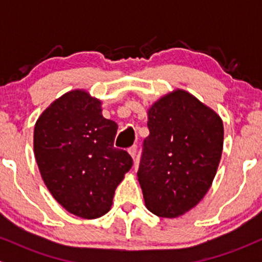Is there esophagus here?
Masks as SVG:
<instances>
[{
  "mask_svg": "<svg viewBox=\"0 0 262 262\" xmlns=\"http://www.w3.org/2000/svg\"><path fill=\"white\" fill-rule=\"evenodd\" d=\"M137 150H138V146H137V145L130 146V148L128 149L129 154H130V156L134 159V160H135V158H137Z\"/></svg>",
  "mask_w": 262,
  "mask_h": 262,
  "instance_id": "obj_1",
  "label": "esophagus"
}]
</instances>
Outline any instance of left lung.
<instances>
[{
    "mask_svg": "<svg viewBox=\"0 0 262 262\" xmlns=\"http://www.w3.org/2000/svg\"><path fill=\"white\" fill-rule=\"evenodd\" d=\"M148 116L138 179L150 212L175 218L208 192L223 150V123L181 90L152 104Z\"/></svg>",
    "mask_w": 262,
    "mask_h": 262,
    "instance_id": "1",
    "label": "left lung"
}]
</instances>
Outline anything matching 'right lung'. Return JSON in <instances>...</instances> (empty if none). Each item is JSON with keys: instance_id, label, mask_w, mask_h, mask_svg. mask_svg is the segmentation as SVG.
I'll return each mask as SVG.
<instances>
[{"instance_id": "right-lung-1", "label": "right lung", "mask_w": 262, "mask_h": 262, "mask_svg": "<svg viewBox=\"0 0 262 262\" xmlns=\"http://www.w3.org/2000/svg\"><path fill=\"white\" fill-rule=\"evenodd\" d=\"M117 124L101 113V102L80 91L68 92L39 117L34 155L53 197L85 219L106 214L117 186L133 159L114 148Z\"/></svg>"}]
</instances>
